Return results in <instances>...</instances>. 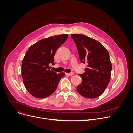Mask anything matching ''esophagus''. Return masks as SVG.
<instances>
[{
    "instance_id": "esophagus-1",
    "label": "esophagus",
    "mask_w": 133,
    "mask_h": 133,
    "mask_svg": "<svg viewBox=\"0 0 133 133\" xmlns=\"http://www.w3.org/2000/svg\"><path fill=\"white\" fill-rule=\"evenodd\" d=\"M66 74L68 75V76H72V75H73L74 74V72H71L70 73H66Z\"/></svg>"
}]
</instances>
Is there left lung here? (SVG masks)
Listing matches in <instances>:
<instances>
[{
	"label": "left lung",
	"instance_id": "obj_1",
	"mask_svg": "<svg viewBox=\"0 0 133 133\" xmlns=\"http://www.w3.org/2000/svg\"><path fill=\"white\" fill-rule=\"evenodd\" d=\"M76 45L80 61L87 67L84 74L78 75L82 83L77 87L84 97L95 98L104 92L110 79L112 69L107 49L98 41L82 34H71Z\"/></svg>",
	"mask_w": 133,
	"mask_h": 133
}]
</instances>
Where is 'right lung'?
Segmentation results:
<instances>
[{
    "label": "right lung",
    "mask_w": 133,
    "mask_h": 133,
    "mask_svg": "<svg viewBox=\"0 0 133 133\" xmlns=\"http://www.w3.org/2000/svg\"><path fill=\"white\" fill-rule=\"evenodd\" d=\"M67 34L51 36L42 39L27 50L22 64L24 85L32 96L44 98L56 89L65 73L57 74L49 66L53 64L56 51L68 38Z\"/></svg>",
    "instance_id": "right-lung-1"
}]
</instances>
